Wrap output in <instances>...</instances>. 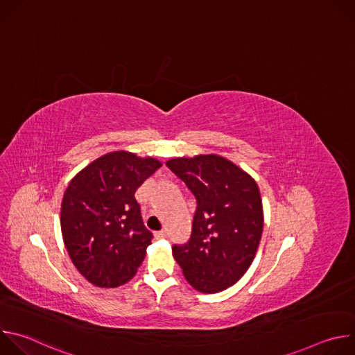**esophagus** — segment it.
I'll return each instance as SVG.
<instances>
[{
    "instance_id": "34e87169",
    "label": "esophagus",
    "mask_w": 355,
    "mask_h": 355,
    "mask_svg": "<svg viewBox=\"0 0 355 355\" xmlns=\"http://www.w3.org/2000/svg\"><path fill=\"white\" fill-rule=\"evenodd\" d=\"M155 236H156V239H166L167 237V232L166 230H159V232L155 233Z\"/></svg>"
}]
</instances>
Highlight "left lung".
<instances>
[{"instance_id":"8db88e82","label":"left lung","mask_w":355,"mask_h":355,"mask_svg":"<svg viewBox=\"0 0 355 355\" xmlns=\"http://www.w3.org/2000/svg\"><path fill=\"white\" fill-rule=\"evenodd\" d=\"M168 168L196 198L188 243L173 247V256L188 284L216 293L234 285L256 257L264 212L257 182L218 155L175 157Z\"/></svg>"}]
</instances>
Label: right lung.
<instances>
[{
    "instance_id": "1",
    "label": "right lung",
    "mask_w": 355,
    "mask_h": 355,
    "mask_svg": "<svg viewBox=\"0 0 355 355\" xmlns=\"http://www.w3.org/2000/svg\"><path fill=\"white\" fill-rule=\"evenodd\" d=\"M162 163L126 150L98 157L70 181L62 200L60 226L78 272L99 288L129 282L151 244L136 189Z\"/></svg>"
}]
</instances>
